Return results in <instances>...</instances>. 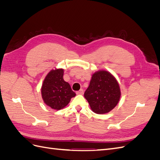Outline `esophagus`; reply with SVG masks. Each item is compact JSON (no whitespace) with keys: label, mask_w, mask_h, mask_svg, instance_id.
<instances>
[{"label":"esophagus","mask_w":160,"mask_h":160,"mask_svg":"<svg viewBox=\"0 0 160 160\" xmlns=\"http://www.w3.org/2000/svg\"><path fill=\"white\" fill-rule=\"evenodd\" d=\"M76 93H77V95H83V93H84V91H83V89H80L79 91H77L76 92Z\"/></svg>","instance_id":"esophagus-1"}]
</instances>
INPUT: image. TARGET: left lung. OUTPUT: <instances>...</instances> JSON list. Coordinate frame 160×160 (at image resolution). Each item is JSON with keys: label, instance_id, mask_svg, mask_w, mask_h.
<instances>
[{"label": "left lung", "instance_id": "1", "mask_svg": "<svg viewBox=\"0 0 160 160\" xmlns=\"http://www.w3.org/2000/svg\"><path fill=\"white\" fill-rule=\"evenodd\" d=\"M121 95L119 84L115 77L108 71L100 70L92 74L84 97L92 111L105 114L115 108Z\"/></svg>", "mask_w": 160, "mask_h": 160}]
</instances>
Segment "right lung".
Instances as JSON below:
<instances>
[{
  "label": "right lung",
  "mask_w": 160,
  "mask_h": 160,
  "mask_svg": "<svg viewBox=\"0 0 160 160\" xmlns=\"http://www.w3.org/2000/svg\"><path fill=\"white\" fill-rule=\"evenodd\" d=\"M64 69L51 70L46 75L41 86V96L44 103L52 109L65 108L71 99L76 95L69 83L63 79Z\"/></svg>",
  "instance_id": "right-lung-1"
}]
</instances>
